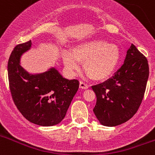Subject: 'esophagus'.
I'll use <instances>...</instances> for the list:
<instances>
[{
    "mask_svg": "<svg viewBox=\"0 0 155 155\" xmlns=\"http://www.w3.org/2000/svg\"><path fill=\"white\" fill-rule=\"evenodd\" d=\"M79 87H80V88H81V89H87V88H88V85H87V84H85L84 82L82 81H80Z\"/></svg>",
    "mask_w": 155,
    "mask_h": 155,
    "instance_id": "esophagus-1",
    "label": "esophagus"
}]
</instances>
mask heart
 I'll return each instance as SVG.
<instances>
[{
	"label": "heart",
	"instance_id": "1",
	"mask_svg": "<svg viewBox=\"0 0 155 155\" xmlns=\"http://www.w3.org/2000/svg\"><path fill=\"white\" fill-rule=\"evenodd\" d=\"M63 62L68 71H78L80 62L87 74L94 80L101 81L113 74L121 60L117 45L102 39H92L77 44L72 51H64Z\"/></svg>",
	"mask_w": 155,
	"mask_h": 155
}]
</instances>
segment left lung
<instances>
[{"label": "left lung", "mask_w": 155, "mask_h": 155, "mask_svg": "<svg viewBox=\"0 0 155 155\" xmlns=\"http://www.w3.org/2000/svg\"><path fill=\"white\" fill-rule=\"evenodd\" d=\"M148 76L147 58L132 44L115 74L91 87L97 98L93 112L100 124L116 127L132 118L141 104Z\"/></svg>", "instance_id": "8db88e82"}]
</instances>
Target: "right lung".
<instances>
[{
  "label": "right lung",
  "instance_id": "add662e5",
  "mask_svg": "<svg viewBox=\"0 0 155 155\" xmlns=\"http://www.w3.org/2000/svg\"><path fill=\"white\" fill-rule=\"evenodd\" d=\"M31 41L14 48L8 63L11 94L19 112L32 124L50 127L65 117L79 81L63 78L56 68L31 74L20 65L23 53L31 48Z\"/></svg>",
  "mask_w": 155,
  "mask_h": 155
}]
</instances>
